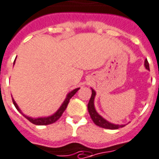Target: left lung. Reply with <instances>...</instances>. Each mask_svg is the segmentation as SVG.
<instances>
[{"label": "left lung", "instance_id": "1", "mask_svg": "<svg viewBox=\"0 0 159 159\" xmlns=\"http://www.w3.org/2000/svg\"><path fill=\"white\" fill-rule=\"evenodd\" d=\"M144 65L145 68H147L148 70H149V63H148L147 59L145 60ZM91 92L92 93H91V99L89 101L87 107L88 112L90 113V116H91L92 121L95 123V125H97V126L102 127V128L108 129H117L122 128L124 126H125V125H115V124H113V123H110L101 116L100 114L97 112L96 108H95L94 100H95V97H96V91H94L92 88H91Z\"/></svg>", "mask_w": 159, "mask_h": 159}]
</instances>
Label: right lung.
Masks as SVG:
<instances>
[{
	"instance_id": "add662e5",
	"label": "right lung",
	"mask_w": 159,
	"mask_h": 159,
	"mask_svg": "<svg viewBox=\"0 0 159 159\" xmlns=\"http://www.w3.org/2000/svg\"><path fill=\"white\" fill-rule=\"evenodd\" d=\"M14 63L15 61L14 62H13V64H14ZM79 90H80V88H76L75 90H73L72 91H70L69 93H68V95H67V97H66L65 98V100L62 102V104L61 105V107H59L58 110H57L55 113H53L52 115H51V116L48 117H40V118H35V119H34V118L29 117L22 113V111H21L20 108L18 107V104L16 103V102H15L13 98H12V102H13L15 107L17 108V110H18V112L22 113L30 122H31L32 124H34V125H51V124L55 123L60 117L62 116V114L63 113V112H64L66 108H67V106H68V102H69V100L71 99L72 97H73Z\"/></svg>"
}]
</instances>
